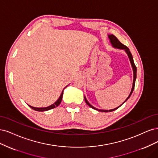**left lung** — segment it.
I'll return each mask as SVG.
<instances>
[{"instance_id":"8db88e82","label":"left lung","mask_w":158,"mask_h":158,"mask_svg":"<svg viewBox=\"0 0 158 158\" xmlns=\"http://www.w3.org/2000/svg\"><path fill=\"white\" fill-rule=\"evenodd\" d=\"M108 37H109V39H110V42H111V43L112 44V45L114 46V47H115V48H120V49H123V50H125L126 52L127 53V54H128V56H129V59H130L131 63V65H132V67H133V69L134 79H133V87H132L131 92V93H130L129 96H128V98H127L125 100V102H126L127 100H128V99L129 98V97L131 96V94L133 93V90H134V89H135V81H136V65H135V63H134L133 56H132V54H131V52H130V50H129V48L127 47H126L125 45H124V44H122V43L119 41V40L118 39V38H117L115 36H114V35H108ZM85 102L86 103V104H87L89 106H90V108H93V109H94V110H96L100 111H103V112H110V111H114V110H117L118 108H119V107H120L122 104H123L125 102H123V104H122L121 106H119V107H118V108H115V109H113V110H98V109H96V108H94V107H93L92 105H90V104L88 102V101L86 100V99L85 98Z\"/></svg>"}]
</instances>
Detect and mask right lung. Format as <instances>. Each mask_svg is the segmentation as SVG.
Instances as JSON below:
<instances>
[{"label":"right lung","instance_id":"1","mask_svg":"<svg viewBox=\"0 0 158 158\" xmlns=\"http://www.w3.org/2000/svg\"><path fill=\"white\" fill-rule=\"evenodd\" d=\"M62 96H63V91L62 94H61L60 98H58V100L56 102L53 104H52L51 106H50L48 107H47V108H35V107H32L31 106H29L30 108H32L33 110H35V111H47V110H51V109H53L54 108H56V107H57L58 106L60 105V104L61 103V102H62Z\"/></svg>","mask_w":158,"mask_h":158}]
</instances>
